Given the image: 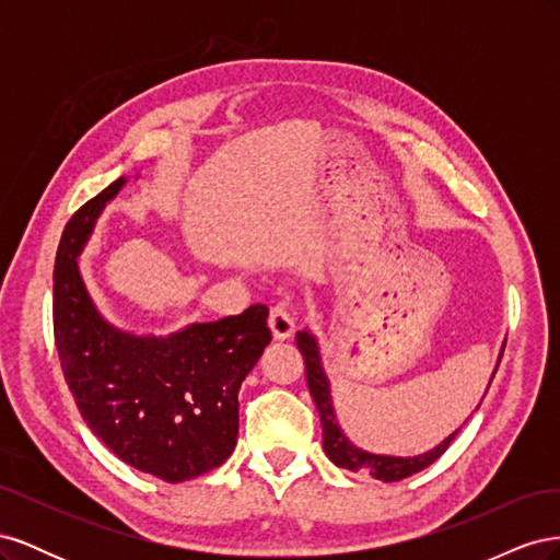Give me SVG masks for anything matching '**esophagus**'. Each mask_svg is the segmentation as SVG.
<instances>
[{"mask_svg": "<svg viewBox=\"0 0 560 560\" xmlns=\"http://www.w3.org/2000/svg\"><path fill=\"white\" fill-rule=\"evenodd\" d=\"M270 329H273L276 338H287L294 329V311L290 306V301H280L270 308Z\"/></svg>", "mask_w": 560, "mask_h": 560, "instance_id": "obj_1", "label": "esophagus"}]
</instances>
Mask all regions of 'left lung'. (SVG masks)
Returning <instances> with one entry per match:
<instances>
[{"label":"left lung","mask_w":560,"mask_h":560,"mask_svg":"<svg viewBox=\"0 0 560 560\" xmlns=\"http://www.w3.org/2000/svg\"><path fill=\"white\" fill-rule=\"evenodd\" d=\"M296 348L303 354V366H306V383L311 389V397L317 406L319 422H322V446H325V453L329 460L350 471H364L369 477H374L383 483H393L401 481L411 474H418L425 467H430L434 460H439L451 446L455 434L460 430H455L451 436H446L442 444L436 448L416 455V457H393V455H376V453H366L362 448L354 446L350 439L341 432L336 422V413L331 406L329 397V381L325 376V371L319 366V352H317V341L308 331H299L296 334ZM502 360V354H500ZM498 371V369H495ZM493 381V378H490Z\"/></svg>","instance_id":"obj_1"}]
</instances>
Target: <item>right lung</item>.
Instances as JSON below:
<instances>
[{
    "label": "right lung",
    "mask_w": 560,
    "mask_h": 560,
    "mask_svg": "<svg viewBox=\"0 0 560 560\" xmlns=\"http://www.w3.org/2000/svg\"><path fill=\"white\" fill-rule=\"evenodd\" d=\"M124 177L72 214L54 266V336L81 418L126 465L167 483L198 479L238 442V389L270 343L268 308L132 336L100 317L77 257Z\"/></svg>",
    "instance_id": "1"
}]
</instances>
